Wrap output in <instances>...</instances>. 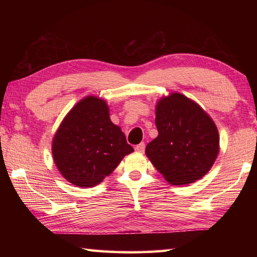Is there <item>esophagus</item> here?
I'll list each match as a JSON object with an SVG mask.
<instances>
[{"label":"esophagus","instance_id":"1","mask_svg":"<svg viewBox=\"0 0 257 257\" xmlns=\"http://www.w3.org/2000/svg\"><path fill=\"white\" fill-rule=\"evenodd\" d=\"M135 150H136V152H138V153H144L145 144H144V143H141V144L136 145V147H135Z\"/></svg>","mask_w":257,"mask_h":257}]
</instances>
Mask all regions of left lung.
Wrapping results in <instances>:
<instances>
[{
    "instance_id": "obj_1",
    "label": "left lung",
    "mask_w": 257,
    "mask_h": 257,
    "mask_svg": "<svg viewBox=\"0 0 257 257\" xmlns=\"http://www.w3.org/2000/svg\"><path fill=\"white\" fill-rule=\"evenodd\" d=\"M155 124L159 136L145 153L169 184H193L210 171L220 151L219 132L196 102L180 93L161 97Z\"/></svg>"
}]
</instances>
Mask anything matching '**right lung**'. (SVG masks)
<instances>
[{
	"mask_svg": "<svg viewBox=\"0 0 257 257\" xmlns=\"http://www.w3.org/2000/svg\"><path fill=\"white\" fill-rule=\"evenodd\" d=\"M133 152L121 128L111 121L106 101L93 95L67 113L52 141V155L61 175L85 188L102 182Z\"/></svg>",
	"mask_w": 257,
	"mask_h": 257,
	"instance_id": "right-lung-1",
	"label": "right lung"
}]
</instances>
